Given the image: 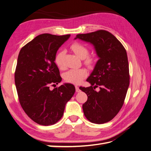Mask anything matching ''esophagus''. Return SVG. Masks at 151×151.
<instances>
[{"label":"esophagus","instance_id":"obj_1","mask_svg":"<svg viewBox=\"0 0 151 151\" xmlns=\"http://www.w3.org/2000/svg\"><path fill=\"white\" fill-rule=\"evenodd\" d=\"M76 91L77 92V93H79V92L80 91V89L79 88V87H78V86H76Z\"/></svg>","mask_w":151,"mask_h":151}]
</instances>
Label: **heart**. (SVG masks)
I'll return each mask as SVG.
<instances>
[{
  "instance_id": "heart-1",
  "label": "heart",
  "mask_w": 151,
  "mask_h": 151,
  "mask_svg": "<svg viewBox=\"0 0 151 151\" xmlns=\"http://www.w3.org/2000/svg\"><path fill=\"white\" fill-rule=\"evenodd\" d=\"M72 50L77 56L81 59H85L84 63L88 67H92L94 64V59L89 57V50L84 45L79 43H74L71 46ZM66 51H60L56 55L55 62L59 68H64V57ZM87 71L85 69H71L64 74V79L67 83L78 85L81 83L83 80L87 76Z\"/></svg>"
}]
</instances>
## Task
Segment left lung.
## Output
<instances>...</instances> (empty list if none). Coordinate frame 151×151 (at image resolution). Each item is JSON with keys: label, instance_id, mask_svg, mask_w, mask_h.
<instances>
[{"label": "left lung", "instance_id": "left-lung-1", "mask_svg": "<svg viewBox=\"0 0 151 151\" xmlns=\"http://www.w3.org/2000/svg\"><path fill=\"white\" fill-rule=\"evenodd\" d=\"M77 38L93 44L99 57L87 79L91 86L79 87L88 96L83 104L84 115L91 122L104 124L114 118L124 104L130 83L127 51L114 35L104 30L80 34Z\"/></svg>", "mask_w": 151, "mask_h": 151}]
</instances>
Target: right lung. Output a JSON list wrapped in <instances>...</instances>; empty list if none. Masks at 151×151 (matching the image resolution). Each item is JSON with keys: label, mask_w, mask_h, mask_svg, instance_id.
Listing matches in <instances>:
<instances>
[{"label": "right lung", "mask_w": 151, "mask_h": 151, "mask_svg": "<svg viewBox=\"0 0 151 151\" xmlns=\"http://www.w3.org/2000/svg\"><path fill=\"white\" fill-rule=\"evenodd\" d=\"M70 35L42 34L21 48L15 72V84L24 111L37 124L50 126L62 118L66 104L74 94L72 84L50 90L62 81L55 58Z\"/></svg>", "instance_id": "add662e5"}]
</instances>
